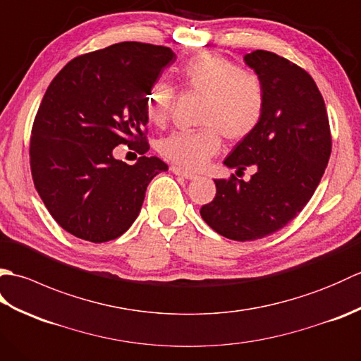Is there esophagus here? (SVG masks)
I'll list each match as a JSON object with an SVG mask.
<instances>
[{
  "label": "esophagus",
  "instance_id": "obj_1",
  "mask_svg": "<svg viewBox=\"0 0 361 361\" xmlns=\"http://www.w3.org/2000/svg\"><path fill=\"white\" fill-rule=\"evenodd\" d=\"M171 171H172L175 175L185 176L186 180H194V178H197V175H195V173H192V172H188V171H185V169H181V167H178V166H171Z\"/></svg>",
  "mask_w": 361,
  "mask_h": 361
}]
</instances>
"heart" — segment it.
Wrapping results in <instances>:
<instances>
[{
	"label": "heart",
	"mask_w": 361,
	"mask_h": 361,
	"mask_svg": "<svg viewBox=\"0 0 361 361\" xmlns=\"http://www.w3.org/2000/svg\"><path fill=\"white\" fill-rule=\"evenodd\" d=\"M181 87L204 97L200 130L173 132L158 144L159 155L188 171H198L217 155L221 135L231 141L250 136L265 111V88L256 74L240 70L216 52H202L180 68ZM173 106V90L155 82L145 94V114L157 127H164Z\"/></svg>",
	"instance_id": "obj_1"
}]
</instances>
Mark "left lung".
<instances>
[{
  "label": "left lung",
  "mask_w": 361,
  "mask_h": 361,
  "mask_svg": "<svg viewBox=\"0 0 361 361\" xmlns=\"http://www.w3.org/2000/svg\"><path fill=\"white\" fill-rule=\"evenodd\" d=\"M265 88V111L259 127L237 142L225 166L250 181L214 180L216 198L202 206V219L231 240H257L293 220L309 203L332 152L324 99L301 66L270 51L243 57Z\"/></svg>",
  "instance_id": "1"
}]
</instances>
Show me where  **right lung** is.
I'll list each match as a JSON object with an SVG mask.
<instances>
[{"label":"right lung","instance_id":"obj_1","mask_svg":"<svg viewBox=\"0 0 361 361\" xmlns=\"http://www.w3.org/2000/svg\"><path fill=\"white\" fill-rule=\"evenodd\" d=\"M173 62L166 46L122 42L73 59L49 83L32 126L30 172L65 231L102 243L132 226L149 183L167 171L144 155L145 94ZM121 143L140 153L136 165L112 157Z\"/></svg>","mask_w":361,"mask_h":361}]
</instances>
